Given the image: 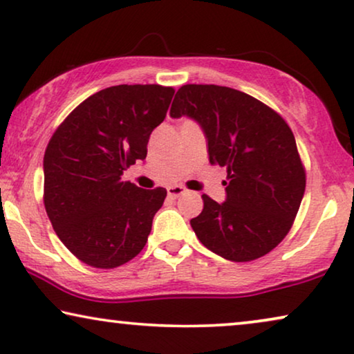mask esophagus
Returning <instances> with one entry per match:
<instances>
[{
  "instance_id": "obj_1",
  "label": "esophagus",
  "mask_w": 354,
  "mask_h": 354,
  "mask_svg": "<svg viewBox=\"0 0 354 354\" xmlns=\"http://www.w3.org/2000/svg\"><path fill=\"white\" fill-rule=\"evenodd\" d=\"M183 193H185V188H183V187L176 185V187H169L167 188V195L171 198H178L180 195H183Z\"/></svg>"
}]
</instances>
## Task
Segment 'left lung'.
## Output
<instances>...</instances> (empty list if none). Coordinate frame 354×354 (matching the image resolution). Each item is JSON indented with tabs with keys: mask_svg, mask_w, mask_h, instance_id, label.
Returning a JSON list of instances; mask_svg holds the SVG:
<instances>
[{
	"mask_svg": "<svg viewBox=\"0 0 354 354\" xmlns=\"http://www.w3.org/2000/svg\"><path fill=\"white\" fill-rule=\"evenodd\" d=\"M172 118L205 130L212 166L227 169V200L203 195L190 221L198 240L222 258L248 263L272 251L292 229L306 188V171L292 129L263 101L221 85L178 88Z\"/></svg>",
	"mask_w": 354,
	"mask_h": 354,
	"instance_id": "left-lung-1",
	"label": "left lung"
}]
</instances>
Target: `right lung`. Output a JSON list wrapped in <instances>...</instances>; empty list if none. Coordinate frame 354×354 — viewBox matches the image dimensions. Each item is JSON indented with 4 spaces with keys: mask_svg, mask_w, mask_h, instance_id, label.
<instances>
[{
    "mask_svg": "<svg viewBox=\"0 0 354 354\" xmlns=\"http://www.w3.org/2000/svg\"><path fill=\"white\" fill-rule=\"evenodd\" d=\"M172 86L115 85L91 95L48 143L43 203L53 229L82 263L119 268L147 245L166 188L124 182L147 158L149 135L166 118Z\"/></svg>",
    "mask_w": 354,
    "mask_h": 354,
    "instance_id": "add662e5",
    "label": "right lung"
}]
</instances>
